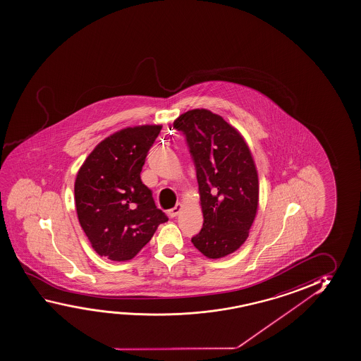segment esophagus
<instances>
[{
	"label": "esophagus",
	"instance_id": "obj_1",
	"mask_svg": "<svg viewBox=\"0 0 361 361\" xmlns=\"http://www.w3.org/2000/svg\"><path fill=\"white\" fill-rule=\"evenodd\" d=\"M182 209H183V204L178 203L174 208L168 210V216H171V218H174V216H177L182 212Z\"/></svg>",
	"mask_w": 361,
	"mask_h": 361
}]
</instances>
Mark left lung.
I'll use <instances>...</instances> for the list:
<instances>
[{
  "label": "left lung",
  "mask_w": 361,
  "mask_h": 361,
  "mask_svg": "<svg viewBox=\"0 0 361 361\" xmlns=\"http://www.w3.org/2000/svg\"><path fill=\"white\" fill-rule=\"evenodd\" d=\"M173 128L185 135L200 185L204 223L192 243L207 258L226 257L247 240L257 216L253 156L233 126L204 108L180 114Z\"/></svg>",
  "instance_id": "obj_1"
}]
</instances>
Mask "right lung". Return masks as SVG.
Wrapping results in <instances>:
<instances>
[{
    "instance_id": "right-lung-1",
    "label": "right lung",
    "mask_w": 361,
    "mask_h": 361,
    "mask_svg": "<svg viewBox=\"0 0 361 361\" xmlns=\"http://www.w3.org/2000/svg\"><path fill=\"white\" fill-rule=\"evenodd\" d=\"M161 126H138L103 140L87 157L75 182V209L96 253L114 262L135 258L168 221L142 183L145 157Z\"/></svg>"
}]
</instances>
